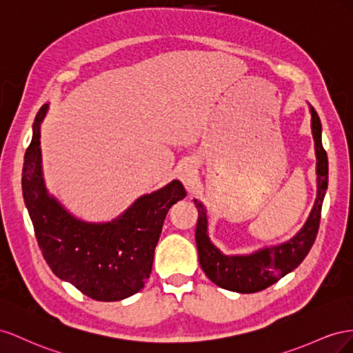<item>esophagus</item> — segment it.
<instances>
[{"mask_svg": "<svg viewBox=\"0 0 353 353\" xmlns=\"http://www.w3.org/2000/svg\"><path fill=\"white\" fill-rule=\"evenodd\" d=\"M179 177H180V180H182L186 188H192L194 183L196 182V171L190 165H186V167L180 170Z\"/></svg>", "mask_w": 353, "mask_h": 353, "instance_id": "obj_1", "label": "esophagus"}]
</instances>
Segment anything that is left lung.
Segmentation results:
<instances>
[{
    "instance_id": "8db88e82",
    "label": "left lung",
    "mask_w": 353,
    "mask_h": 353,
    "mask_svg": "<svg viewBox=\"0 0 353 353\" xmlns=\"http://www.w3.org/2000/svg\"><path fill=\"white\" fill-rule=\"evenodd\" d=\"M310 114L316 154V199L303 228L287 243L265 247L247 256H225L211 244L208 238L205 207L199 201L194 199L195 207L198 208L195 241L199 265L216 285L229 291H236V293H257L294 270L314 245L319 229L322 201H324L328 186V158L324 146H322L321 119L312 106Z\"/></svg>"
}]
</instances>
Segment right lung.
Here are the masks:
<instances>
[{
  "mask_svg": "<svg viewBox=\"0 0 353 353\" xmlns=\"http://www.w3.org/2000/svg\"><path fill=\"white\" fill-rule=\"evenodd\" d=\"M48 105L37 114L26 149L22 190L39 250L53 274L90 299L117 301L136 294L149 278L154 251L171 205L186 196L179 180L137 198L106 223L74 217L50 196L43 179L39 124Z\"/></svg>",
  "mask_w": 353,
  "mask_h": 353,
  "instance_id": "add662e5",
  "label": "right lung"
}]
</instances>
